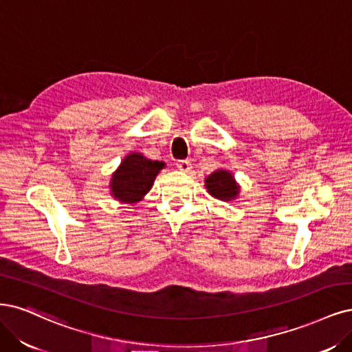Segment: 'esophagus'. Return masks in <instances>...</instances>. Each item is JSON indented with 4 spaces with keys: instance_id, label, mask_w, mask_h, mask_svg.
Wrapping results in <instances>:
<instances>
[{
    "instance_id": "34e87169",
    "label": "esophagus",
    "mask_w": 352,
    "mask_h": 352,
    "mask_svg": "<svg viewBox=\"0 0 352 352\" xmlns=\"http://www.w3.org/2000/svg\"><path fill=\"white\" fill-rule=\"evenodd\" d=\"M176 166H177L179 170H182V172H189L192 168V164L188 160H180V162L176 163Z\"/></svg>"
}]
</instances>
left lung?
Wrapping results in <instances>:
<instances>
[{"instance_id": "left-lung-1", "label": "left lung", "mask_w": 352, "mask_h": 352, "mask_svg": "<svg viewBox=\"0 0 352 352\" xmlns=\"http://www.w3.org/2000/svg\"><path fill=\"white\" fill-rule=\"evenodd\" d=\"M205 189L212 198L223 202L234 201L240 193V185L236 182L234 175L226 168H217L205 177Z\"/></svg>"}]
</instances>
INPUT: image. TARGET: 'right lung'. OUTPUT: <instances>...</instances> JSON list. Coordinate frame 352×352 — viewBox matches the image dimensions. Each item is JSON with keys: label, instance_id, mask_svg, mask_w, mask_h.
I'll use <instances>...</instances> for the list:
<instances>
[{"label": "right lung", "instance_id": "obj_1", "mask_svg": "<svg viewBox=\"0 0 352 352\" xmlns=\"http://www.w3.org/2000/svg\"><path fill=\"white\" fill-rule=\"evenodd\" d=\"M164 167L163 162L147 159L141 153L126 154L111 177V197L122 204L140 202L150 192L157 175Z\"/></svg>", "mask_w": 352, "mask_h": 352}]
</instances>
